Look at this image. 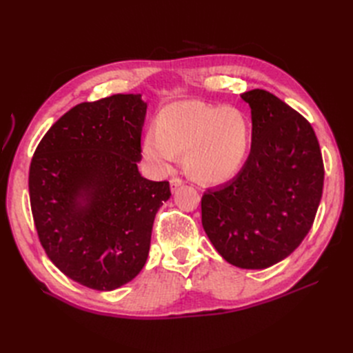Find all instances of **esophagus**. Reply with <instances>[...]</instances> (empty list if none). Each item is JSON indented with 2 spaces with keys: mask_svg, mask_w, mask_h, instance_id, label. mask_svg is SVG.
<instances>
[{
  "mask_svg": "<svg viewBox=\"0 0 353 353\" xmlns=\"http://www.w3.org/2000/svg\"><path fill=\"white\" fill-rule=\"evenodd\" d=\"M183 184H184V181L181 178H172V179H170V190L175 191L178 187H181Z\"/></svg>",
  "mask_w": 353,
  "mask_h": 353,
  "instance_id": "1",
  "label": "esophagus"
}]
</instances>
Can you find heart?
Masks as SVG:
<instances>
[{"label": "heart", "instance_id": "1", "mask_svg": "<svg viewBox=\"0 0 353 353\" xmlns=\"http://www.w3.org/2000/svg\"><path fill=\"white\" fill-rule=\"evenodd\" d=\"M250 141L245 116L232 108L200 101H176L160 112L143 144L145 159L169 172L184 152L188 172L206 183H221L240 169Z\"/></svg>", "mask_w": 353, "mask_h": 353}]
</instances>
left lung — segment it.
I'll return each instance as SVG.
<instances>
[{
    "mask_svg": "<svg viewBox=\"0 0 353 353\" xmlns=\"http://www.w3.org/2000/svg\"><path fill=\"white\" fill-rule=\"evenodd\" d=\"M252 110V148L237 176L201 197V223L223 259L263 270L293 253L323 196L321 150L305 117L274 94H241Z\"/></svg>",
    "mask_w": 353,
    "mask_h": 353,
    "instance_id": "left-lung-1",
    "label": "left lung"
}]
</instances>
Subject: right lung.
Segmentation results:
<instances>
[{"label": "right lung", "instance_id": "obj_1", "mask_svg": "<svg viewBox=\"0 0 353 353\" xmlns=\"http://www.w3.org/2000/svg\"><path fill=\"white\" fill-rule=\"evenodd\" d=\"M141 94L81 103L52 125L29 169L39 241L69 279L100 292L134 280L145 265L168 181L145 179Z\"/></svg>", "mask_w": 353, "mask_h": 353}]
</instances>
